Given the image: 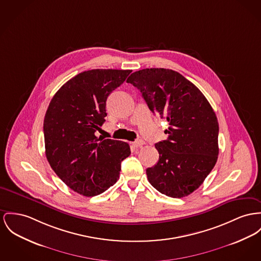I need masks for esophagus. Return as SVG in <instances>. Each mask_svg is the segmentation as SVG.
I'll return each mask as SVG.
<instances>
[{"instance_id":"34e87169","label":"esophagus","mask_w":261,"mask_h":261,"mask_svg":"<svg viewBox=\"0 0 261 261\" xmlns=\"http://www.w3.org/2000/svg\"><path fill=\"white\" fill-rule=\"evenodd\" d=\"M144 144V141L143 140H141V139H139V140H136L135 142H133V145L135 146V147H140V146H142Z\"/></svg>"}]
</instances>
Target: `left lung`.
I'll return each mask as SVG.
<instances>
[{
    "instance_id": "1",
    "label": "left lung",
    "mask_w": 261,
    "mask_h": 261,
    "mask_svg": "<svg viewBox=\"0 0 261 261\" xmlns=\"http://www.w3.org/2000/svg\"><path fill=\"white\" fill-rule=\"evenodd\" d=\"M138 88L149 110L166 119L168 139L155 144L159 159L146 169L157 191L183 198L197 190L219 155V122L203 93L180 73L164 68L134 72L126 80Z\"/></svg>"
}]
</instances>
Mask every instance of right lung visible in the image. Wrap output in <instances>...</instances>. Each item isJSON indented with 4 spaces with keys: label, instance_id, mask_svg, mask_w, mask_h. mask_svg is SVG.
<instances>
[{
    "label": "right lung",
    "instance_id": "1",
    "mask_svg": "<svg viewBox=\"0 0 261 261\" xmlns=\"http://www.w3.org/2000/svg\"><path fill=\"white\" fill-rule=\"evenodd\" d=\"M132 70L92 69L79 73L53 96L43 133L45 155L56 175L73 191L93 197L120 177L121 163L130 154L126 142L98 139L108 96Z\"/></svg>",
    "mask_w": 261,
    "mask_h": 261
}]
</instances>
